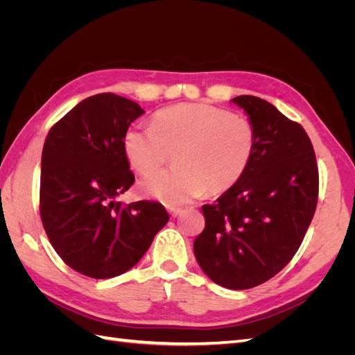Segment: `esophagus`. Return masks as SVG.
<instances>
[{
	"label": "esophagus",
	"mask_w": 355,
	"mask_h": 355,
	"mask_svg": "<svg viewBox=\"0 0 355 355\" xmlns=\"http://www.w3.org/2000/svg\"><path fill=\"white\" fill-rule=\"evenodd\" d=\"M168 213H170L173 218H176L178 214L182 213V209H179V207H168Z\"/></svg>",
	"instance_id": "esophagus-1"
}]
</instances>
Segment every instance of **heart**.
<instances>
[{
  "mask_svg": "<svg viewBox=\"0 0 355 355\" xmlns=\"http://www.w3.org/2000/svg\"><path fill=\"white\" fill-rule=\"evenodd\" d=\"M256 146L249 118L207 103H182L158 111L153 127L133 125L124 135V151L141 175L153 173L175 153L177 166L142 182L148 196L180 206L204 192L232 188Z\"/></svg>",
  "mask_w": 355,
  "mask_h": 355,
  "instance_id": "obj_1",
  "label": "heart"
}]
</instances>
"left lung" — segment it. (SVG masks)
Instances as JSON below:
<instances>
[{
	"instance_id": "obj_1",
	"label": "left lung",
	"mask_w": 355,
	"mask_h": 355,
	"mask_svg": "<svg viewBox=\"0 0 355 355\" xmlns=\"http://www.w3.org/2000/svg\"><path fill=\"white\" fill-rule=\"evenodd\" d=\"M232 102L254 124V153L237 184L201 207L206 227L194 253L211 282L245 290L280 272L302 244L317 207L318 167L299 123L256 96Z\"/></svg>"
}]
</instances>
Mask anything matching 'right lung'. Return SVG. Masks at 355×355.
<instances>
[{
  "mask_svg": "<svg viewBox=\"0 0 355 355\" xmlns=\"http://www.w3.org/2000/svg\"><path fill=\"white\" fill-rule=\"evenodd\" d=\"M142 114L121 96L94 94L62 116L46 137L42 227L62 261L85 277L103 280L128 271L168 222L161 202L116 201L135 182L124 135Z\"/></svg>",
  "mask_w": 355,
  "mask_h": 355,
  "instance_id": "right-lung-1",
  "label": "right lung"
}]
</instances>
